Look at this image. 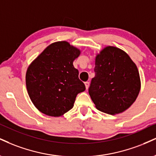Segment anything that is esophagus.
<instances>
[{"label":"esophagus","instance_id":"esophagus-1","mask_svg":"<svg viewBox=\"0 0 156 156\" xmlns=\"http://www.w3.org/2000/svg\"><path fill=\"white\" fill-rule=\"evenodd\" d=\"M85 86H86V89L87 90L89 89V82H86L85 83Z\"/></svg>","mask_w":156,"mask_h":156}]
</instances>
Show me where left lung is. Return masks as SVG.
Wrapping results in <instances>:
<instances>
[{"label":"left lung","mask_w":156,"mask_h":156,"mask_svg":"<svg viewBox=\"0 0 156 156\" xmlns=\"http://www.w3.org/2000/svg\"><path fill=\"white\" fill-rule=\"evenodd\" d=\"M94 72L89 93L97 110L115 115L132 106L140 91L141 80L128 54L106 46L97 54Z\"/></svg>","instance_id":"1"}]
</instances>
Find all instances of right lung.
Instances as JSON below:
<instances>
[{
  "label": "right lung",
  "instance_id": "right-lung-1",
  "mask_svg": "<svg viewBox=\"0 0 156 156\" xmlns=\"http://www.w3.org/2000/svg\"><path fill=\"white\" fill-rule=\"evenodd\" d=\"M80 50L67 41L48 46L27 67L26 87L32 102L39 111L60 117L73 108L78 94L85 91L73 61Z\"/></svg>",
  "mask_w": 156,
  "mask_h": 156
}]
</instances>
